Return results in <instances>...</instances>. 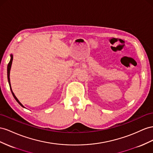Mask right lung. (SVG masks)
Instances as JSON below:
<instances>
[{
	"label": "right lung",
	"mask_w": 153,
	"mask_h": 153,
	"mask_svg": "<svg viewBox=\"0 0 153 153\" xmlns=\"http://www.w3.org/2000/svg\"><path fill=\"white\" fill-rule=\"evenodd\" d=\"M12 61H13V55H11V59H10V62L8 63V65H7V80H8V82H9V84H10V88H11V84H10V69H11V64H12ZM11 91L12 94H13V97L15 98V100H16V102H17L19 103V104L20 105H21L22 107H24L23 106V105L21 104V103H20V102L19 101V100L17 99V98H16V97H15V95L14 94L13 92L12 91V89H11Z\"/></svg>",
	"instance_id": "add662e5"
}]
</instances>
